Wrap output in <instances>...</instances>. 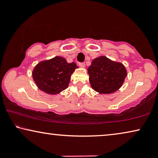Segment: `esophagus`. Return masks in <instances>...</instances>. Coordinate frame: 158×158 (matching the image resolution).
<instances>
[{"label": "esophagus", "instance_id": "obj_1", "mask_svg": "<svg viewBox=\"0 0 158 158\" xmlns=\"http://www.w3.org/2000/svg\"><path fill=\"white\" fill-rule=\"evenodd\" d=\"M79 65H80V67H81V68H85V63H84V62H81V63H79Z\"/></svg>", "mask_w": 158, "mask_h": 158}]
</instances>
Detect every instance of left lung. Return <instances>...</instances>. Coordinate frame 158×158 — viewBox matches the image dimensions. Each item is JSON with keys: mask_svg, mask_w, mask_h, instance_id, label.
Returning <instances> with one entry per match:
<instances>
[{"mask_svg": "<svg viewBox=\"0 0 158 158\" xmlns=\"http://www.w3.org/2000/svg\"><path fill=\"white\" fill-rule=\"evenodd\" d=\"M89 82L95 91L110 94L122 87L127 75L124 64L109 59L106 56L95 58L88 68Z\"/></svg>", "mask_w": 158, "mask_h": 158, "instance_id": "obj_1", "label": "left lung"}]
</instances>
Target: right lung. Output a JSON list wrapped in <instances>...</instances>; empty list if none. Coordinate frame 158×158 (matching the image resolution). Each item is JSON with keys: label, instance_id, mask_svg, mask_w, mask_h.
<instances>
[{"label": "right lung", "instance_id": "obj_1", "mask_svg": "<svg viewBox=\"0 0 158 158\" xmlns=\"http://www.w3.org/2000/svg\"><path fill=\"white\" fill-rule=\"evenodd\" d=\"M77 68L75 62L68 63L64 58L56 56L39 62L32 71V77L39 89L56 95L68 87L71 75Z\"/></svg>", "mask_w": 158, "mask_h": 158}]
</instances>
